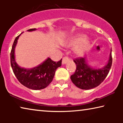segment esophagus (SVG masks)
<instances>
[{
  "mask_svg": "<svg viewBox=\"0 0 123 123\" xmlns=\"http://www.w3.org/2000/svg\"><path fill=\"white\" fill-rule=\"evenodd\" d=\"M69 59L68 58V57H63V59H62V63L64 64H66L67 62H68V61H69Z\"/></svg>",
  "mask_w": 123,
  "mask_h": 123,
  "instance_id": "obj_1",
  "label": "esophagus"
}]
</instances>
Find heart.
<instances>
[{"mask_svg":"<svg viewBox=\"0 0 123 123\" xmlns=\"http://www.w3.org/2000/svg\"><path fill=\"white\" fill-rule=\"evenodd\" d=\"M79 43V44L75 49V52L77 54L80 55L86 50L89 44V40L84 35H80L71 36L66 41V45L68 47H73Z\"/></svg>","mask_w":123,"mask_h":123,"instance_id":"obj_1","label":"heart"}]
</instances>
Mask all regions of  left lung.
<instances>
[{"label": "left lung", "instance_id": "left-lung-1", "mask_svg": "<svg viewBox=\"0 0 123 123\" xmlns=\"http://www.w3.org/2000/svg\"><path fill=\"white\" fill-rule=\"evenodd\" d=\"M76 65L74 74L70 76L72 81L78 88L89 89L95 88L106 78L111 69L112 63V49L106 65L103 68L95 69L88 65L86 58L79 57L74 60Z\"/></svg>", "mask_w": 123, "mask_h": 123}]
</instances>
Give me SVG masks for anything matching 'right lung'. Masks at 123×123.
Segmentation results:
<instances>
[{"instance_id": "add662e5", "label": "right lung", "mask_w": 123, "mask_h": 123, "mask_svg": "<svg viewBox=\"0 0 123 123\" xmlns=\"http://www.w3.org/2000/svg\"><path fill=\"white\" fill-rule=\"evenodd\" d=\"M35 30H36V29H31L28 31H32ZM22 34L16 37L12 45L10 54V60L12 70L20 84L27 88L34 90H39L44 88L53 81L56 70L61 66L62 59L56 62L48 57L42 63L34 68L30 69L21 68L16 62L14 50L18 39Z\"/></svg>"}]
</instances>
